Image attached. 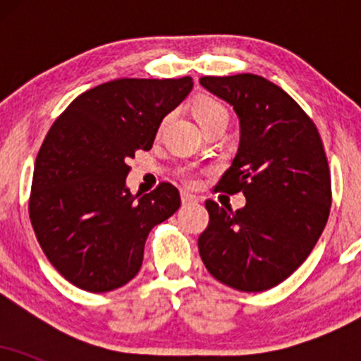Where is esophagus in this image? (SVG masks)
Listing matches in <instances>:
<instances>
[{
	"instance_id": "esophagus-1",
	"label": "esophagus",
	"mask_w": 361,
	"mask_h": 361,
	"mask_svg": "<svg viewBox=\"0 0 361 361\" xmlns=\"http://www.w3.org/2000/svg\"><path fill=\"white\" fill-rule=\"evenodd\" d=\"M181 202H183V205H193V204H198V202H200V198H198L197 195H192L188 192H181Z\"/></svg>"
}]
</instances>
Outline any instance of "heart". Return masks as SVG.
Listing matches in <instances>:
<instances>
[{"instance_id": "obj_1", "label": "heart", "mask_w": 361, "mask_h": 361, "mask_svg": "<svg viewBox=\"0 0 361 361\" xmlns=\"http://www.w3.org/2000/svg\"><path fill=\"white\" fill-rule=\"evenodd\" d=\"M192 111H193L195 120H197L198 126L200 127L205 126L207 122H210V120H214L215 117L227 115L226 109H224L221 103L212 100V98H207V97H202V98H198V100H195ZM183 178L188 181V183H193L195 181V175L190 171L183 173Z\"/></svg>"}]
</instances>
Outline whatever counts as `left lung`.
Returning <instances> with one entry per match:
<instances>
[{
  "label": "left lung",
  "instance_id": "1",
  "mask_svg": "<svg viewBox=\"0 0 361 361\" xmlns=\"http://www.w3.org/2000/svg\"><path fill=\"white\" fill-rule=\"evenodd\" d=\"M200 85L239 118L238 152L217 188L243 192L246 205L234 212L207 200L198 251L221 283L263 292L304 263L326 227L331 175L322 140L297 102L264 78L202 76Z\"/></svg>",
  "mask_w": 361,
  "mask_h": 361
}]
</instances>
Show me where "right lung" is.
Wrapping results in <instances>:
<instances>
[{"label": "right lung", "instance_id": "add662e5", "mask_svg": "<svg viewBox=\"0 0 361 361\" xmlns=\"http://www.w3.org/2000/svg\"><path fill=\"white\" fill-rule=\"evenodd\" d=\"M193 81L115 80L71 102L49 130L34 168L30 221L57 271L86 292H110L137 275L151 229L180 209L161 183L137 197L127 161L149 151L157 128Z\"/></svg>", "mask_w": 361, "mask_h": 361}]
</instances>
